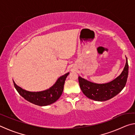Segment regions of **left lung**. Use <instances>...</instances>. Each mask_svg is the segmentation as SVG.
Returning a JSON list of instances; mask_svg holds the SVG:
<instances>
[{
  "label": "left lung",
  "mask_w": 135,
  "mask_h": 135,
  "mask_svg": "<svg viewBox=\"0 0 135 135\" xmlns=\"http://www.w3.org/2000/svg\"><path fill=\"white\" fill-rule=\"evenodd\" d=\"M126 62L122 73L110 82L98 84L87 80L79 76L80 87L84 95L90 99L97 101H105L118 94L126 84L129 65L126 57Z\"/></svg>",
  "instance_id": "1"
}]
</instances>
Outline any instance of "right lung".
Returning <instances> with one entry per match:
<instances>
[{
    "label": "right lung",
    "instance_id": "1",
    "mask_svg": "<svg viewBox=\"0 0 135 135\" xmlns=\"http://www.w3.org/2000/svg\"><path fill=\"white\" fill-rule=\"evenodd\" d=\"M69 72L59 77L53 86L40 92H30L22 89L13 80V84L19 94L31 103L38 106H46L54 103L62 95L65 79Z\"/></svg>",
    "mask_w": 135,
    "mask_h": 135
}]
</instances>
